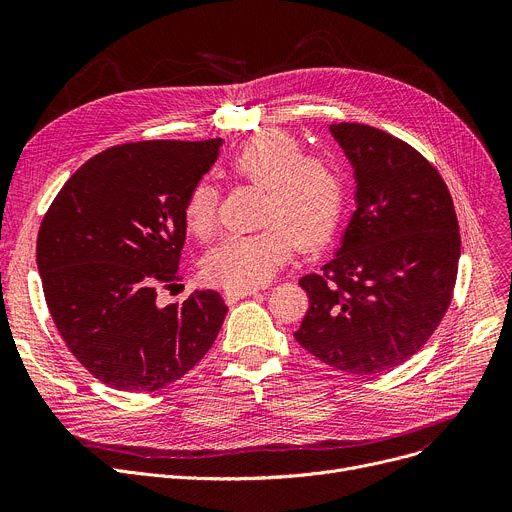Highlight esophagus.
I'll use <instances>...</instances> for the list:
<instances>
[{
	"label": "esophagus",
	"mask_w": 512,
	"mask_h": 512,
	"mask_svg": "<svg viewBox=\"0 0 512 512\" xmlns=\"http://www.w3.org/2000/svg\"><path fill=\"white\" fill-rule=\"evenodd\" d=\"M251 294H257V288H230V290H226V299L230 303H234V301H240L245 297H251Z\"/></svg>",
	"instance_id": "1"
}]
</instances>
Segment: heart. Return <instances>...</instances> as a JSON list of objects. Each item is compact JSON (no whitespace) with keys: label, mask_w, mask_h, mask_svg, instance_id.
<instances>
[{"label":"heart","mask_w":512,"mask_h":512,"mask_svg":"<svg viewBox=\"0 0 512 512\" xmlns=\"http://www.w3.org/2000/svg\"><path fill=\"white\" fill-rule=\"evenodd\" d=\"M228 174L265 188V228L226 236L215 245L203 261L207 280L226 288H257L290 257L292 242L301 251H317L336 234L344 211L342 172L330 157L305 153L294 134H255L228 159ZM182 213L188 232L211 236L218 222V191L207 182L195 184Z\"/></svg>","instance_id":"1"}]
</instances>
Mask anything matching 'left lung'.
<instances>
[{
  "instance_id": "left-lung-1",
  "label": "left lung",
  "mask_w": 512,
  "mask_h": 512,
  "mask_svg": "<svg viewBox=\"0 0 512 512\" xmlns=\"http://www.w3.org/2000/svg\"><path fill=\"white\" fill-rule=\"evenodd\" d=\"M355 168L357 209L319 274L299 280L309 311L297 342L326 365L373 375L413 357L452 301L461 234L438 170L392 134L330 126Z\"/></svg>"
}]
</instances>
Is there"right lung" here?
<instances>
[{"instance_id": "right-lung-1", "label": "right lung", "mask_w": 512, "mask_h": 512, "mask_svg": "<svg viewBox=\"0 0 512 512\" xmlns=\"http://www.w3.org/2000/svg\"><path fill=\"white\" fill-rule=\"evenodd\" d=\"M222 143L110 147L70 176L45 213L37 267L49 313L70 353L107 386L164 388L218 338L228 313L220 292L159 307L157 288L180 280L184 201Z\"/></svg>"}]
</instances>
